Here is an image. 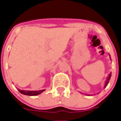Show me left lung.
I'll return each instance as SVG.
<instances>
[{"label":"left lung","instance_id":"left-lung-1","mask_svg":"<svg viewBox=\"0 0 121 121\" xmlns=\"http://www.w3.org/2000/svg\"><path fill=\"white\" fill-rule=\"evenodd\" d=\"M109 56H110V55H109ZM110 58H111V57H110ZM111 73L109 74L108 77L107 79H106V82H105V86H104V88H105V87H106V86L108 85V83H109V80L111 79Z\"/></svg>","mask_w":121,"mask_h":121}]
</instances>
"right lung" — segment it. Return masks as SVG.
I'll use <instances>...</instances> for the list:
<instances>
[{
  "label": "right lung",
  "instance_id": "right-lung-1",
  "mask_svg": "<svg viewBox=\"0 0 121 121\" xmlns=\"http://www.w3.org/2000/svg\"><path fill=\"white\" fill-rule=\"evenodd\" d=\"M19 90V92L21 93L23 95H25L28 96H37L38 95L41 94L44 92L45 89L44 90H36V91H30V90H20V89H17Z\"/></svg>",
  "mask_w": 121,
  "mask_h": 121
}]
</instances>
